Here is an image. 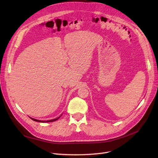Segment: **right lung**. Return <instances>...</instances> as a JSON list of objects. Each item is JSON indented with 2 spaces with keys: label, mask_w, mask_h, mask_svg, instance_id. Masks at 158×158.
I'll return each mask as SVG.
<instances>
[{
  "label": "right lung",
  "mask_w": 158,
  "mask_h": 158,
  "mask_svg": "<svg viewBox=\"0 0 158 158\" xmlns=\"http://www.w3.org/2000/svg\"><path fill=\"white\" fill-rule=\"evenodd\" d=\"M61 115H62V114H61L59 117H57V118H54V119H52V120H46V121H43V120H36V119H35V118H31V117H29V118H30L31 119H32V120L35 121V122H42V123H45V122H52L56 121V120H57V119H59V118H60L61 117Z\"/></svg>",
  "instance_id": "right-lung-1"
}]
</instances>
